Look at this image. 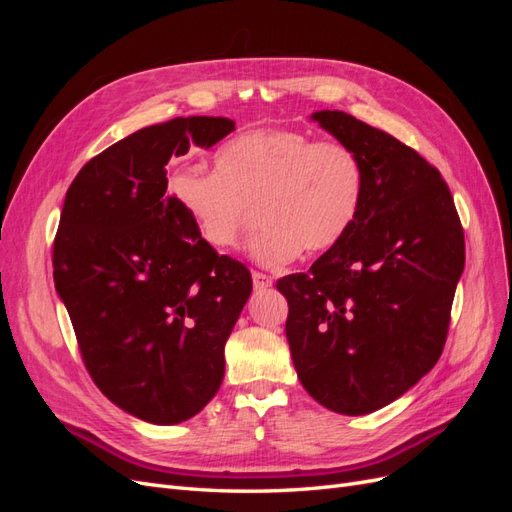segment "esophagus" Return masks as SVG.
I'll use <instances>...</instances> for the list:
<instances>
[{
  "instance_id": "esophagus-1",
  "label": "esophagus",
  "mask_w": 512,
  "mask_h": 512,
  "mask_svg": "<svg viewBox=\"0 0 512 512\" xmlns=\"http://www.w3.org/2000/svg\"><path fill=\"white\" fill-rule=\"evenodd\" d=\"M252 280H254V290H256V292H260V290H267V288L273 284L271 275L262 273V271H254V273H252Z\"/></svg>"
}]
</instances>
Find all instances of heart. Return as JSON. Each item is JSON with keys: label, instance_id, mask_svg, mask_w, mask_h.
I'll return each instance as SVG.
<instances>
[{"label": "heart", "instance_id": "1", "mask_svg": "<svg viewBox=\"0 0 512 512\" xmlns=\"http://www.w3.org/2000/svg\"><path fill=\"white\" fill-rule=\"evenodd\" d=\"M363 188V164L354 149L290 128L247 130L215 151L213 173L181 166L168 183L200 241L215 252L235 250L254 209L262 226L252 254L269 267L342 241L359 213Z\"/></svg>", "mask_w": 512, "mask_h": 512}]
</instances>
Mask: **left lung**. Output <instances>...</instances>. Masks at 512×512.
I'll list each match as a JSON object with an SVG mask.
<instances>
[{
  "mask_svg": "<svg viewBox=\"0 0 512 512\" xmlns=\"http://www.w3.org/2000/svg\"><path fill=\"white\" fill-rule=\"evenodd\" d=\"M314 121L365 173L350 230L307 273L277 280L303 389L339 414L391 404L438 363L466 241L440 170L395 136L342 111Z\"/></svg>",
  "mask_w": 512,
  "mask_h": 512,
  "instance_id": "left-lung-1",
  "label": "left lung"
}]
</instances>
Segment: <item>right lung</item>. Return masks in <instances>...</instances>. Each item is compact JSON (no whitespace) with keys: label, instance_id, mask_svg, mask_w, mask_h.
Listing matches in <instances>:
<instances>
[{"label":"right lung","instance_id":"1","mask_svg":"<svg viewBox=\"0 0 512 512\" xmlns=\"http://www.w3.org/2000/svg\"><path fill=\"white\" fill-rule=\"evenodd\" d=\"M235 130L177 117L130 134L74 177L53 243V280L83 363L115 406L156 425L203 410L224 378V346L252 292L243 262L200 241L166 164Z\"/></svg>","mask_w":512,"mask_h":512}]
</instances>
